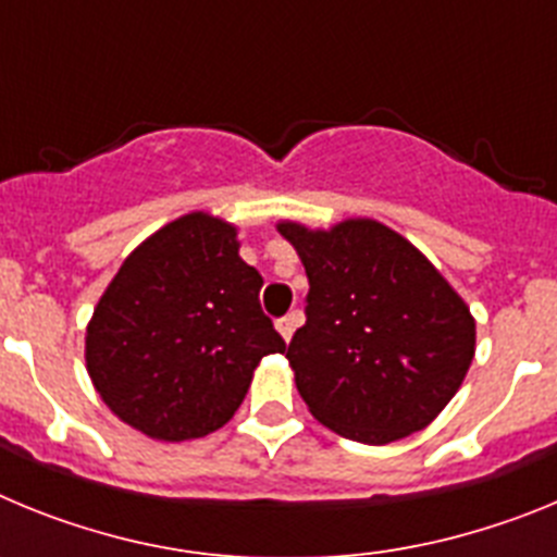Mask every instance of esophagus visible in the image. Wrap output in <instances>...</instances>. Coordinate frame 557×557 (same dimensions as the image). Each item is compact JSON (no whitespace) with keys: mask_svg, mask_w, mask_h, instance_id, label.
<instances>
[{"mask_svg":"<svg viewBox=\"0 0 557 557\" xmlns=\"http://www.w3.org/2000/svg\"><path fill=\"white\" fill-rule=\"evenodd\" d=\"M295 323H298V314H287V318H282V321L275 323V329H278V334L284 337V343H289L293 339V332H295Z\"/></svg>","mask_w":557,"mask_h":557,"instance_id":"34e87169","label":"esophagus"}]
</instances>
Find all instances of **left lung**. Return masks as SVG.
Returning <instances> with one entry per match:
<instances>
[{
  "label": "left lung",
  "mask_w": 557,
  "mask_h": 557,
  "mask_svg": "<svg viewBox=\"0 0 557 557\" xmlns=\"http://www.w3.org/2000/svg\"><path fill=\"white\" fill-rule=\"evenodd\" d=\"M275 231L309 278L307 323L287 348L309 412L371 446L430 426L474 359L469 304L379 220L348 218L329 228L278 220Z\"/></svg>",
  "instance_id": "8db88e82"
}]
</instances>
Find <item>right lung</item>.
<instances>
[{
	"label": "right lung",
	"mask_w": 557,
	"mask_h": 557,
	"mask_svg": "<svg viewBox=\"0 0 557 557\" xmlns=\"http://www.w3.org/2000/svg\"><path fill=\"white\" fill-rule=\"evenodd\" d=\"M239 228L209 211L161 225L127 253L86 326V371L108 410L166 444L228 424L282 334Z\"/></svg>",
	"instance_id": "right-lung-1"
}]
</instances>
